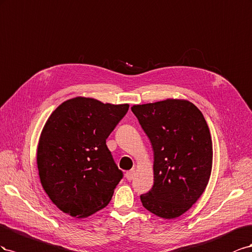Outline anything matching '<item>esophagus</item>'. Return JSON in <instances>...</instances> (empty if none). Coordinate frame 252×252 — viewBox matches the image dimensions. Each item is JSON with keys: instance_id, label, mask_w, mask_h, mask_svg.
<instances>
[{"instance_id": "esophagus-1", "label": "esophagus", "mask_w": 252, "mask_h": 252, "mask_svg": "<svg viewBox=\"0 0 252 252\" xmlns=\"http://www.w3.org/2000/svg\"><path fill=\"white\" fill-rule=\"evenodd\" d=\"M135 176V171L134 170H131V171H127L126 173V177L127 181H132V179L134 178Z\"/></svg>"}]
</instances>
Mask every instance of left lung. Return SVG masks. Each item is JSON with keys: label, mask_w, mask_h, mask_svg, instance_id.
Here are the masks:
<instances>
[{"label": "left lung", "mask_w": 252, "mask_h": 252, "mask_svg": "<svg viewBox=\"0 0 252 252\" xmlns=\"http://www.w3.org/2000/svg\"><path fill=\"white\" fill-rule=\"evenodd\" d=\"M154 151V184L140 200L162 219L188 211L204 193L212 169L209 127L197 107L187 100L167 99L132 106Z\"/></svg>", "instance_id": "obj_1"}]
</instances>
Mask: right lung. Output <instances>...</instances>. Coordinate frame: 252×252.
I'll return each instance as SVG.
<instances>
[{
    "label": "right lung",
    "instance_id": "obj_1",
    "mask_svg": "<svg viewBox=\"0 0 252 252\" xmlns=\"http://www.w3.org/2000/svg\"><path fill=\"white\" fill-rule=\"evenodd\" d=\"M127 110L128 104L76 97L47 119L37 151L39 176L64 213L88 218L110 203L124 173L105 142Z\"/></svg>",
    "mask_w": 252,
    "mask_h": 252
}]
</instances>
